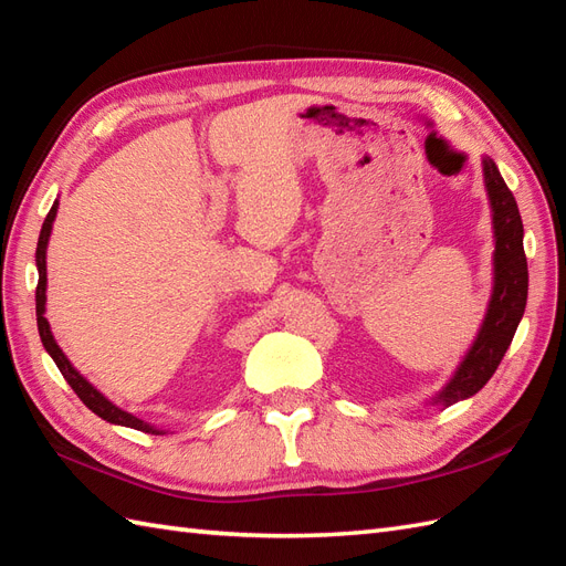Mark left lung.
<instances>
[{
    "mask_svg": "<svg viewBox=\"0 0 566 566\" xmlns=\"http://www.w3.org/2000/svg\"><path fill=\"white\" fill-rule=\"evenodd\" d=\"M484 182H488L492 200L496 235L494 294L475 345H472L461 369L455 371L451 384L443 388L437 400L446 407L475 396L492 378L496 366L504 359L511 339L516 335V327L525 311V298H528V262H525L523 251V221L516 197L506 188L492 159H484Z\"/></svg>",
    "mask_w": 566,
    "mask_h": 566,
    "instance_id": "1",
    "label": "left lung"
}]
</instances>
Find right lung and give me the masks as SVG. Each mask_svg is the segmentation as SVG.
<instances>
[{
  "instance_id": "right-lung-1",
  "label": "right lung",
  "mask_w": 566,
  "mask_h": 566,
  "mask_svg": "<svg viewBox=\"0 0 566 566\" xmlns=\"http://www.w3.org/2000/svg\"><path fill=\"white\" fill-rule=\"evenodd\" d=\"M55 214H57V202L52 205V209L48 212L45 221H43V229H41V235H38V248H35V265H38V286H35V315H38V333H41V339H43V347L48 349V354L52 357V361L57 364L60 374L64 376V380L72 386V390L78 396V400H82L91 412H96L101 419H105V422H113V424H123V427H133V429H139V431H147V433H159V429H154L149 424H144L142 419H137L135 415H129L125 410H120V407H115L111 400H105L101 392L88 384L86 378L78 376L74 371V366L67 361V357H64L62 349L57 347L55 339H52V333H50V325H48V318H45V284H48V277H45V248H48V239H50V229H52V221H55Z\"/></svg>"
}]
</instances>
